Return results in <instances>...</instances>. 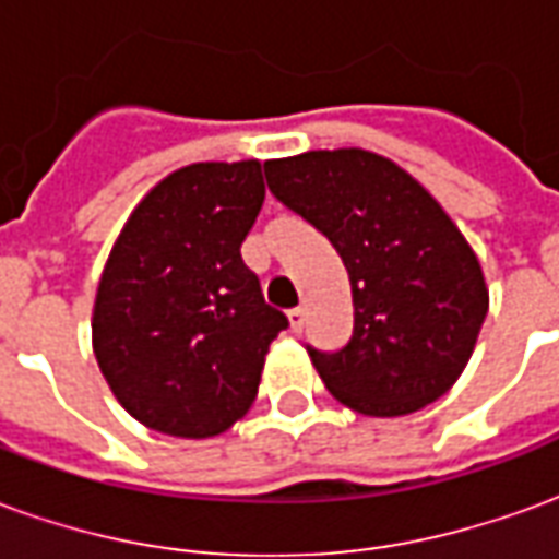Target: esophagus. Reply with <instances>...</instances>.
Wrapping results in <instances>:
<instances>
[{"label": "esophagus", "instance_id": "1", "mask_svg": "<svg viewBox=\"0 0 559 559\" xmlns=\"http://www.w3.org/2000/svg\"><path fill=\"white\" fill-rule=\"evenodd\" d=\"M305 308H293V311H287V320H290V329L293 332H302L305 329Z\"/></svg>", "mask_w": 559, "mask_h": 559}]
</instances>
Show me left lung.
Masks as SVG:
<instances>
[{"label": "left lung", "instance_id": "obj_1", "mask_svg": "<svg viewBox=\"0 0 559 559\" xmlns=\"http://www.w3.org/2000/svg\"><path fill=\"white\" fill-rule=\"evenodd\" d=\"M278 203L344 260L353 335L308 347L326 389L365 416H407L452 386L488 314L479 260L411 173L365 148L263 164Z\"/></svg>", "mask_w": 559, "mask_h": 559}]
</instances>
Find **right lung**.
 Returning a JSON list of instances; mask_svg holds the SVG:
<instances>
[{
  "label": "right lung",
  "mask_w": 559,
  "mask_h": 559,
  "mask_svg": "<svg viewBox=\"0 0 559 559\" xmlns=\"http://www.w3.org/2000/svg\"><path fill=\"white\" fill-rule=\"evenodd\" d=\"M263 197L260 160L191 164L155 185L116 239L92 344L119 404L155 431H227L290 326L239 251Z\"/></svg>",
  "instance_id": "add662e5"
}]
</instances>
